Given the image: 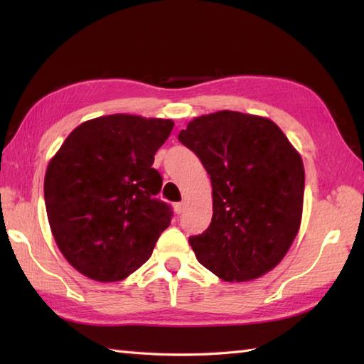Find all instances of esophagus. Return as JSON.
I'll list each match as a JSON object with an SVG mask.
<instances>
[{"mask_svg": "<svg viewBox=\"0 0 364 364\" xmlns=\"http://www.w3.org/2000/svg\"><path fill=\"white\" fill-rule=\"evenodd\" d=\"M173 210L176 214H181L184 211V203H175L173 205Z\"/></svg>", "mask_w": 364, "mask_h": 364, "instance_id": "34e87169", "label": "esophagus"}]
</instances>
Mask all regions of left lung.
Listing matches in <instances>:
<instances>
[{
    "label": "left lung",
    "mask_w": 364,
    "mask_h": 364,
    "mask_svg": "<svg viewBox=\"0 0 364 364\" xmlns=\"http://www.w3.org/2000/svg\"><path fill=\"white\" fill-rule=\"evenodd\" d=\"M178 139L211 176V223L189 237L198 262L230 283L267 274L300 228L305 170L299 151L270 119L236 111L200 115Z\"/></svg>",
    "instance_id": "8db88e82"
}]
</instances>
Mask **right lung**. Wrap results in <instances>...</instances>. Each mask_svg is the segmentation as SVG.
<instances>
[{
	"label": "right lung",
	"instance_id": "1",
	"mask_svg": "<svg viewBox=\"0 0 364 364\" xmlns=\"http://www.w3.org/2000/svg\"><path fill=\"white\" fill-rule=\"evenodd\" d=\"M170 119L112 114L81 123L46 167L43 192L60 253L95 282L125 280L151 257L172 211L154 196V154Z\"/></svg>",
	"mask_w": 364,
	"mask_h": 364
}]
</instances>
